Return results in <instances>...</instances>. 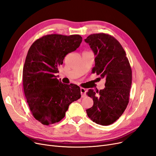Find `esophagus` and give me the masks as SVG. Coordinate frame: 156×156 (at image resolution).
<instances>
[{
    "label": "esophagus",
    "instance_id": "obj_1",
    "mask_svg": "<svg viewBox=\"0 0 156 156\" xmlns=\"http://www.w3.org/2000/svg\"><path fill=\"white\" fill-rule=\"evenodd\" d=\"M80 92H81V94H82V98H84L86 96V90L84 89V88L81 87L80 88Z\"/></svg>",
    "mask_w": 156,
    "mask_h": 156
}]
</instances>
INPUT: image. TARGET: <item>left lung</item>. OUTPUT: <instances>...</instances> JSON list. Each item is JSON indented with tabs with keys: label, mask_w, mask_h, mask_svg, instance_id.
<instances>
[{
	"label": "left lung",
	"mask_w": 156,
	"mask_h": 156,
	"mask_svg": "<svg viewBox=\"0 0 156 156\" xmlns=\"http://www.w3.org/2000/svg\"><path fill=\"white\" fill-rule=\"evenodd\" d=\"M85 41L89 44L95 57L92 73L106 79L105 88L99 91L89 89L87 94L94 105L86 110L93 122L102 126L115 122L129 103L132 70L122 46L108 34H93Z\"/></svg>",
	"instance_id": "8db88e82"
}]
</instances>
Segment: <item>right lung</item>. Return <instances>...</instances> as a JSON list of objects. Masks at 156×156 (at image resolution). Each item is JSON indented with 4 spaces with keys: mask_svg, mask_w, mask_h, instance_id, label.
I'll return each instance as SVG.
<instances>
[{
    "mask_svg": "<svg viewBox=\"0 0 156 156\" xmlns=\"http://www.w3.org/2000/svg\"><path fill=\"white\" fill-rule=\"evenodd\" d=\"M82 41L80 35H46L32 43L23 69L24 94L33 117L43 125L61 120L69 105L81 98L79 86L57 78L67 54Z\"/></svg>",
    "mask_w": 156,
    "mask_h": 156,
    "instance_id": "obj_1",
    "label": "right lung"
}]
</instances>
